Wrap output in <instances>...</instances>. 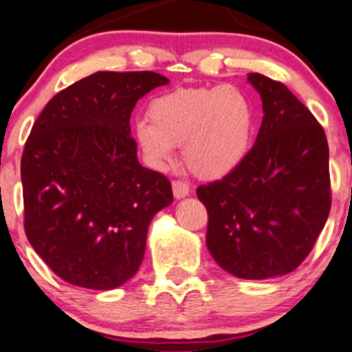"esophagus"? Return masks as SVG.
Wrapping results in <instances>:
<instances>
[{
    "instance_id": "34e87169",
    "label": "esophagus",
    "mask_w": 352,
    "mask_h": 352,
    "mask_svg": "<svg viewBox=\"0 0 352 352\" xmlns=\"http://www.w3.org/2000/svg\"><path fill=\"white\" fill-rule=\"evenodd\" d=\"M173 193L176 199H185L190 193V185L188 183L176 179V182H173Z\"/></svg>"
}]
</instances>
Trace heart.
I'll return each instance as SVG.
<instances>
[{"label":"heart","instance_id":"heart-1","mask_svg":"<svg viewBox=\"0 0 352 352\" xmlns=\"http://www.w3.org/2000/svg\"><path fill=\"white\" fill-rule=\"evenodd\" d=\"M150 122L136 126V140L153 166L170 162L174 146L195 176H228L249 155L256 135V107L245 91L232 85L179 88L153 100Z\"/></svg>","mask_w":352,"mask_h":352}]
</instances>
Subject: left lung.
<instances>
[{
    "label": "left lung",
    "instance_id": "1",
    "mask_svg": "<svg viewBox=\"0 0 352 352\" xmlns=\"http://www.w3.org/2000/svg\"><path fill=\"white\" fill-rule=\"evenodd\" d=\"M263 124L247 159L197 188L207 249L228 273L264 280L296 270L314 247L330 206L329 143L306 105L280 81L249 74Z\"/></svg>",
    "mask_w": 352,
    "mask_h": 352
}]
</instances>
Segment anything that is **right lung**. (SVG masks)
<instances>
[{
	"mask_svg": "<svg viewBox=\"0 0 352 352\" xmlns=\"http://www.w3.org/2000/svg\"><path fill=\"white\" fill-rule=\"evenodd\" d=\"M157 72H96L56 93L25 142L23 228L50 270L72 285L110 290L138 271L152 217L170 182L142 167L129 119L167 85Z\"/></svg>",
	"mask_w": 352,
	"mask_h": 352,
	"instance_id": "obj_1",
	"label": "right lung"
}]
</instances>
